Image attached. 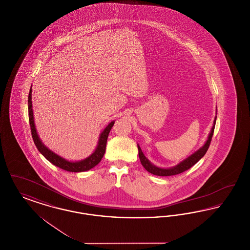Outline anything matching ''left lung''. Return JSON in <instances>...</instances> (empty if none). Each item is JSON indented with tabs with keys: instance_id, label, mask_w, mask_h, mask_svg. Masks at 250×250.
Listing matches in <instances>:
<instances>
[{
	"instance_id": "obj_1",
	"label": "left lung",
	"mask_w": 250,
	"mask_h": 250,
	"mask_svg": "<svg viewBox=\"0 0 250 250\" xmlns=\"http://www.w3.org/2000/svg\"><path fill=\"white\" fill-rule=\"evenodd\" d=\"M215 121H216V117L214 119V125L212 127V130L209 134V137H208V140L207 142L205 143V144L202 146L201 149H199L196 153H194L193 155H190L189 157H188L187 159H185L184 161H182L180 164H178L177 166L172 167L170 168H161V167H157L155 165H153L146 157L145 155H143V151L140 147V145H138V149H139V156H140V160H141V163L142 165L144 167V168L149 171L150 173L152 174H155L157 176H171V175H176L179 173H182L186 170H188V168H190L191 167L194 166L202 156H204V155L206 154L209 146H210V143L212 141V137L214 135V125H215Z\"/></svg>"
}]
</instances>
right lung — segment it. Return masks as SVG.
Instances as JSON below:
<instances>
[{
	"mask_svg": "<svg viewBox=\"0 0 250 250\" xmlns=\"http://www.w3.org/2000/svg\"><path fill=\"white\" fill-rule=\"evenodd\" d=\"M33 105H32V88L30 89V93L28 96V111H29V123L31 127V133L34 140V143L36 144V148L38 151L44 155L50 163H52L55 166L59 167L61 168L70 171V172H82L91 169L92 167L96 166L102 159L103 155L106 151V145H107V137L109 134V131L114 125V122H111L107 125V127L101 133L98 141V145L95 149V152L87 157L86 159L78 161V162H69L58 155L54 154L50 150L41 143L37 133H36L35 122H34V115H33Z\"/></svg>",
	"mask_w": 250,
	"mask_h": 250,
	"instance_id": "right-lung-1",
	"label": "right lung"
}]
</instances>
